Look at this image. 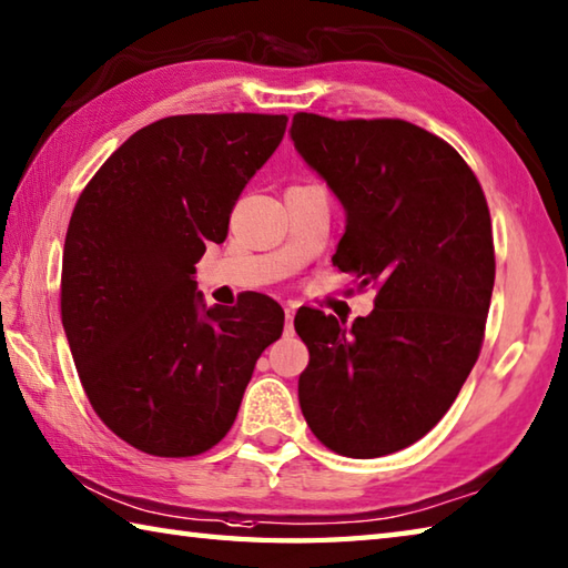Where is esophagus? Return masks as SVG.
Masks as SVG:
<instances>
[{"label": "esophagus", "mask_w": 568, "mask_h": 568, "mask_svg": "<svg viewBox=\"0 0 568 568\" xmlns=\"http://www.w3.org/2000/svg\"><path fill=\"white\" fill-rule=\"evenodd\" d=\"M293 320H295V305H287L285 307V333L293 335Z\"/></svg>", "instance_id": "obj_1"}]
</instances>
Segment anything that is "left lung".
Returning <instances> with one entry per match:
<instances>
[{"label": "left lung", "mask_w": 568, "mask_h": 568, "mask_svg": "<svg viewBox=\"0 0 568 568\" xmlns=\"http://www.w3.org/2000/svg\"><path fill=\"white\" fill-rule=\"evenodd\" d=\"M291 139L345 209L333 263L377 287L353 325L297 311L311 353L297 399L325 447L385 457L445 417L479 357L494 287L487 199L459 153L415 123L295 113Z\"/></svg>", "instance_id": "1"}]
</instances>
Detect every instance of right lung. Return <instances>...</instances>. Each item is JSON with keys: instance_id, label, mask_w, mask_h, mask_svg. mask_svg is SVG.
Instances as JSON below:
<instances>
[{"instance_id": "1", "label": "right lung", "mask_w": 568, "mask_h": 568, "mask_svg": "<svg viewBox=\"0 0 568 568\" xmlns=\"http://www.w3.org/2000/svg\"><path fill=\"white\" fill-rule=\"evenodd\" d=\"M287 116L153 121L111 153L71 213L61 323L101 422L156 457H193L231 429L263 349L273 297L203 301L195 263L223 243L235 201L283 141Z\"/></svg>"}]
</instances>
